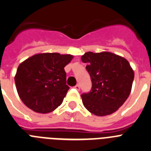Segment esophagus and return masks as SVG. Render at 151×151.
<instances>
[{
    "instance_id": "34e87169",
    "label": "esophagus",
    "mask_w": 151,
    "mask_h": 151,
    "mask_svg": "<svg viewBox=\"0 0 151 151\" xmlns=\"http://www.w3.org/2000/svg\"><path fill=\"white\" fill-rule=\"evenodd\" d=\"M74 88H75L76 90H77V91H79V90H80V86H79V85H76L74 87Z\"/></svg>"
}]
</instances>
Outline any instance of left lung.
Returning a JSON list of instances; mask_svg holds the SVG:
<instances>
[{
  "mask_svg": "<svg viewBox=\"0 0 151 151\" xmlns=\"http://www.w3.org/2000/svg\"><path fill=\"white\" fill-rule=\"evenodd\" d=\"M92 82L90 92L81 95L86 109L97 116L116 112L130 94L134 71L129 62L111 52H86L81 56Z\"/></svg>",
  "mask_w": 151,
  "mask_h": 151,
  "instance_id": "left-lung-1",
  "label": "left lung"
}]
</instances>
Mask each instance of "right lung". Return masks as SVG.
Segmentation results:
<instances>
[{"label":"right lung","mask_w":151,"mask_h":151,"mask_svg":"<svg viewBox=\"0 0 151 151\" xmlns=\"http://www.w3.org/2000/svg\"><path fill=\"white\" fill-rule=\"evenodd\" d=\"M73 58L71 54L42 53L22 62L15 76L22 102L34 112L43 114L61 105L69 89L64 68Z\"/></svg>","instance_id":"1"}]
</instances>
